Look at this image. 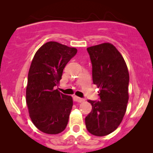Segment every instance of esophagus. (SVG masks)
I'll use <instances>...</instances> for the list:
<instances>
[{"instance_id":"1","label":"esophagus","mask_w":153,"mask_h":153,"mask_svg":"<svg viewBox=\"0 0 153 153\" xmlns=\"http://www.w3.org/2000/svg\"><path fill=\"white\" fill-rule=\"evenodd\" d=\"M73 99H74V102H82L85 101V99H84L77 97V96H74V98H73Z\"/></svg>"}]
</instances>
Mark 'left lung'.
I'll list each match as a JSON object with an SVG mask.
<instances>
[{"instance_id": "8db88e82", "label": "left lung", "mask_w": 153, "mask_h": 153, "mask_svg": "<svg viewBox=\"0 0 153 153\" xmlns=\"http://www.w3.org/2000/svg\"><path fill=\"white\" fill-rule=\"evenodd\" d=\"M87 51L92 63V81L100 89V100H88L92 108L85 122L90 134L102 137L115 131L125 114L129 73L124 57L113 45L92 46Z\"/></svg>"}]
</instances>
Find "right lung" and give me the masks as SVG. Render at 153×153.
<instances>
[{
	"label": "right lung",
	"instance_id": "right-lung-1",
	"mask_svg": "<svg viewBox=\"0 0 153 153\" xmlns=\"http://www.w3.org/2000/svg\"><path fill=\"white\" fill-rule=\"evenodd\" d=\"M76 52L75 48L48 42L33 57L28 74L26 104L31 120L43 133L60 134L67 127L73 99L55 89V86L66 64Z\"/></svg>",
	"mask_w": 153,
	"mask_h": 153
}]
</instances>
